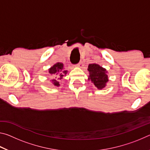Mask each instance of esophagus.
Masks as SVG:
<instances>
[{
  "mask_svg": "<svg viewBox=\"0 0 150 150\" xmlns=\"http://www.w3.org/2000/svg\"><path fill=\"white\" fill-rule=\"evenodd\" d=\"M76 67H83L82 62H79V63H77V64L76 65Z\"/></svg>",
  "mask_w": 150,
  "mask_h": 150,
  "instance_id": "1",
  "label": "esophagus"
}]
</instances>
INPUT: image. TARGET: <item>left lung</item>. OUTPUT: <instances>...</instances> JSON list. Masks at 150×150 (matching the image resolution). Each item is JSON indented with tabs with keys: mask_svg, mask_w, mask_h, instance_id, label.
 Returning <instances> with one entry per match:
<instances>
[{
	"mask_svg": "<svg viewBox=\"0 0 150 150\" xmlns=\"http://www.w3.org/2000/svg\"><path fill=\"white\" fill-rule=\"evenodd\" d=\"M89 72L88 80H91L98 89H103L108 81L107 71L96 63H92L88 66Z\"/></svg>",
	"mask_w": 150,
	"mask_h": 150,
	"instance_id": "8db88e82",
	"label": "left lung"
}]
</instances>
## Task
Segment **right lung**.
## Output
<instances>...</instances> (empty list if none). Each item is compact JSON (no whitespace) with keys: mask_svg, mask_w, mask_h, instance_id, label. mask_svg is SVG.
<instances>
[{"mask_svg":"<svg viewBox=\"0 0 150 150\" xmlns=\"http://www.w3.org/2000/svg\"><path fill=\"white\" fill-rule=\"evenodd\" d=\"M67 71L64 69V66L62 63L58 62L52 66L49 69V73L52 76H55V78L57 79H62L64 75L67 74ZM56 79H54L52 80V82L55 87H59V82Z\"/></svg>","mask_w":150,"mask_h":150,"instance_id":"right-lung-1","label":"right lung"}]
</instances>
